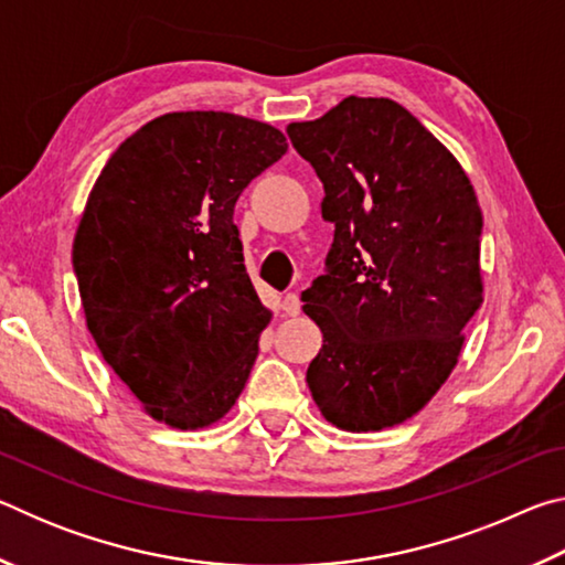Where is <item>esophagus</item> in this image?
Masks as SVG:
<instances>
[{
    "mask_svg": "<svg viewBox=\"0 0 565 565\" xmlns=\"http://www.w3.org/2000/svg\"><path fill=\"white\" fill-rule=\"evenodd\" d=\"M281 309H284L286 317H296V313H301L299 294H286L284 301H281Z\"/></svg>",
    "mask_w": 565,
    "mask_h": 565,
    "instance_id": "obj_1",
    "label": "esophagus"
}]
</instances>
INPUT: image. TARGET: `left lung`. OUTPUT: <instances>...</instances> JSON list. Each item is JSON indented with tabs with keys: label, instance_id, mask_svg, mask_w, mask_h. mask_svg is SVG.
I'll return each instance as SVG.
<instances>
[{
	"label": "left lung",
	"instance_id": "obj_1",
	"mask_svg": "<svg viewBox=\"0 0 565 565\" xmlns=\"http://www.w3.org/2000/svg\"><path fill=\"white\" fill-rule=\"evenodd\" d=\"M286 134L321 179L333 224L327 274L301 294L323 333L306 384L343 431L398 426L451 376L483 303L476 191L394 99L347 97Z\"/></svg>",
	"mask_w": 565,
	"mask_h": 565
}]
</instances>
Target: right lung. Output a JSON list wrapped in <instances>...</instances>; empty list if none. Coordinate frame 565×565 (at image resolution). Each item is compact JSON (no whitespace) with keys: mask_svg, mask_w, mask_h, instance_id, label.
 Instances as JSON below:
<instances>
[{"mask_svg":"<svg viewBox=\"0 0 565 565\" xmlns=\"http://www.w3.org/2000/svg\"><path fill=\"white\" fill-rule=\"evenodd\" d=\"M289 145L266 121L171 111L109 157L72 246L87 329L147 414L196 431L222 420L271 311L248 279L234 204Z\"/></svg>","mask_w":565,"mask_h":565,"instance_id":"1","label":"right lung"}]
</instances>
